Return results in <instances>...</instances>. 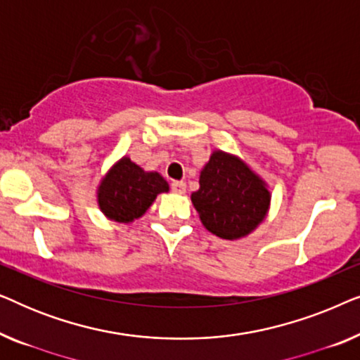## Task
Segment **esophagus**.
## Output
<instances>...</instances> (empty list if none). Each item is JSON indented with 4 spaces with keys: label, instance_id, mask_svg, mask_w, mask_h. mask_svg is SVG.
<instances>
[{
    "label": "esophagus",
    "instance_id": "1",
    "mask_svg": "<svg viewBox=\"0 0 360 360\" xmlns=\"http://www.w3.org/2000/svg\"><path fill=\"white\" fill-rule=\"evenodd\" d=\"M170 188H172V191H174V193H185L186 191V185H185V181H172V185H170Z\"/></svg>",
    "mask_w": 360,
    "mask_h": 360
}]
</instances>
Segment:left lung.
<instances>
[{"label": "left lung", "instance_id": "obj_1", "mask_svg": "<svg viewBox=\"0 0 360 360\" xmlns=\"http://www.w3.org/2000/svg\"><path fill=\"white\" fill-rule=\"evenodd\" d=\"M267 184L239 157L214 150L200 174V190L191 203L201 223L221 239H239L252 233L267 216Z\"/></svg>", "mask_w": 360, "mask_h": 360}]
</instances>
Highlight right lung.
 <instances>
[{"mask_svg": "<svg viewBox=\"0 0 360 360\" xmlns=\"http://www.w3.org/2000/svg\"><path fill=\"white\" fill-rule=\"evenodd\" d=\"M164 191H169L164 176L157 172L142 170L129 157H122L98 186V206L111 221L132 223Z\"/></svg>", "mask_w": 360, "mask_h": 360, "instance_id": "right-lung-1", "label": "right lung"}]
</instances>
